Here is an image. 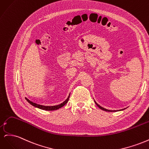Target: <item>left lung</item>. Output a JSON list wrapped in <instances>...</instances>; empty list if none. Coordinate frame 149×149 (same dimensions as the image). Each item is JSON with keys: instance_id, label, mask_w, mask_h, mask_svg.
Returning a JSON list of instances; mask_svg holds the SVG:
<instances>
[{"instance_id": "1", "label": "left lung", "mask_w": 149, "mask_h": 149, "mask_svg": "<svg viewBox=\"0 0 149 149\" xmlns=\"http://www.w3.org/2000/svg\"><path fill=\"white\" fill-rule=\"evenodd\" d=\"M94 102H95V103H96V105H97V106H98L99 107H100L101 109H102V110H103V111H108V112H112V111H113V112H114V111H111V110H108V109H104V108H103L102 107H101V106H100V105H99V104H97L96 101H94Z\"/></svg>"}]
</instances>
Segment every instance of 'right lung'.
Listing matches in <instances>:
<instances>
[{"label":"right lung","mask_w":149,"mask_h":149,"mask_svg":"<svg viewBox=\"0 0 149 149\" xmlns=\"http://www.w3.org/2000/svg\"><path fill=\"white\" fill-rule=\"evenodd\" d=\"M70 96V94L69 96L68 97V98L66 99V100L65 101L63 102L60 104H59V105L54 106H45L39 105V104H36V103H34L33 102L30 101V100H28L27 98L25 97V99H26V100L30 104H31V105L36 107H38V108H39V109H43V110H45V111H54V110H57L58 109H60V108H61V107L64 106L68 102V101Z\"/></svg>","instance_id":"right-lung-1"}]
</instances>
